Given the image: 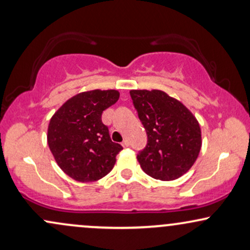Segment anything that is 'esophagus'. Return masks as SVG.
I'll list each match as a JSON object with an SVG mask.
<instances>
[{"mask_svg":"<svg viewBox=\"0 0 250 250\" xmlns=\"http://www.w3.org/2000/svg\"><path fill=\"white\" fill-rule=\"evenodd\" d=\"M122 146H123V147H129V141H128V140H123Z\"/></svg>","mask_w":250,"mask_h":250,"instance_id":"34e87169","label":"esophagus"}]
</instances>
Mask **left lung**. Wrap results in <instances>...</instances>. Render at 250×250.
<instances>
[{"label": "left lung", "instance_id": "8db88e82", "mask_svg": "<svg viewBox=\"0 0 250 250\" xmlns=\"http://www.w3.org/2000/svg\"><path fill=\"white\" fill-rule=\"evenodd\" d=\"M130 97L147 131V145L137 154L143 171L162 181L187 173L201 149V129L193 114L161 90H130Z\"/></svg>", "mask_w": 250, "mask_h": 250}]
</instances>
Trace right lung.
<instances>
[{
    "label": "right lung",
    "mask_w": 250,
    "mask_h": 250,
    "mask_svg": "<svg viewBox=\"0 0 250 250\" xmlns=\"http://www.w3.org/2000/svg\"><path fill=\"white\" fill-rule=\"evenodd\" d=\"M116 90H91L71 97L51 117L48 145L57 165L74 180L102 179L115 165L122 146L111 141L103 110L119 100Z\"/></svg>",
    "instance_id": "right-lung-1"
}]
</instances>
